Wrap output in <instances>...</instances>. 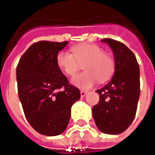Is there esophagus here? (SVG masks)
Segmentation results:
<instances>
[{
	"label": "esophagus",
	"instance_id": "esophagus-1",
	"mask_svg": "<svg viewBox=\"0 0 155 155\" xmlns=\"http://www.w3.org/2000/svg\"><path fill=\"white\" fill-rule=\"evenodd\" d=\"M87 92H88L87 91H83V90H82V91H81V97H86V94H87Z\"/></svg>",
	"mask_w": 155,
	"mask_h": 155
}]
</instances>
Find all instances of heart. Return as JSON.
I'll return each mask as SVG.
<instances>
[{
    "label": "heart",
    "mask_w": 155,
    "mask_h": 155,
    "mask_svg": "<svg viewBox=\"0 0 155 155\" xmlns=\"http://www.w3.org/2000/svg\"><path fill=\"white\" fill-rule=\"evenodd\" d=\"M73 54L61 51L56 61L59 69L69 76H73L83 64L86 71L72 79V84L81 89H88L100 82L108 81L114 71V61L110 56L103 52L102 48L95 44L81 43L72 47Z\"/></svg>",
    "instance_id": "obj_1"
}]
</instances>
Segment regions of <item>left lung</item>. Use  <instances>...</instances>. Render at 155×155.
<instances>
[{"label": "left lung", "instance_id": "obj_1", "mask_svg": "<svg viewBox=\"0 0 155 155\" xmlns=\"http://www.w3.org/2000/svg\"><path fill=\"white\" fill-rule=\"evenodd\" d=\"M112 49L114 73L111 81L97 90L98 104L92 108L97 127L105 134H120L135 118L140 96L139 65L126 45L112 39H103Z\"/></svg>", "mask_w": 155, "mask_h": 155}]
</instances>
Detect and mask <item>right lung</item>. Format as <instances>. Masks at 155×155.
<instances>
[{
	"mask_svg": "<svg viewBox=\"0 0 155 155\" xmlns=\"http://www.w3.org/2000/svg\"><path fill=\"white\" fill-rule=\"evenodd\" d=\"M68 43H34L17 66L18 97L25 117L37 132L48 137L66 130L71 107L81 98L80 90L69 85L56 61Z\"/></svg>",
	"mask_w": 155,
	"mask_h": 155,
	"instance_id": "add662e5",
	"label": "right lung"
}]
</instances>
